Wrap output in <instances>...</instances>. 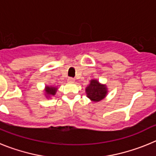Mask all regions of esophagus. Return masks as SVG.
I'll use <instances>...</instances> for the list:
<instances>
[{
	"label": "esophagus",
	"instance_id": "34e87169",
	"mask_svg": "<svg viewBox=\"0 0 156 156\" xmlns=\"http://www.w3.org/2000/svg\"><path fill=\"white\" fill-rule=\"evenodd\" d=\"M67 81H68L69 83H74L75 82V79H74V78H73V77H69L68 80H67Z\"/></svg>",
	"mask_w": 156,
	"mask_h": 156
}]
</instances>
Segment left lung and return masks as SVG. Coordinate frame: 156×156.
Masks as SVG:
<instances>
[{"mask_svg": "<svg viewBox=\"0 0 156 156\" xmlns=\"http://www.w3.org/2000/svg\"><path fill=\"white\" fill-rule=\"evenodd\" d=\"M86 93L90 100L93 101H99L105 98L107 94V89L105 85L100 84L98 81L93 80L86 88Z\"/></svg>", "mask_w": 156, "mask_h": 156, "instance_id": "1", "label": "left lung"}]
</instances>
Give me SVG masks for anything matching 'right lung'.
Listing matches in <instances>:
<instances>
[{
	"instance_id": "1",
	"label": "right lung",
	"mask_w": 156,
	"mask_h": 156,
	"mask_svg": "<svg viewBox=\"0 0 156 156\" xmlns=\"http://www.w3.org/2000/svg\"><path fill=\"white\" fill-rule=\"evenodd\" d=\"M46 93L48 96H51V95L55 94V92L57 91V88L54 87H46Z\"/></svg>"
}]
</instances>
